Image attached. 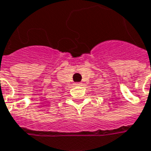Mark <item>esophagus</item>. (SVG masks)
I'll use <instances>...</instances> for the list:
<instances>
[{"instance_id": "34e87169", "label": "esophagus", "mask_w": 151, "mask_h": 151, "mask_svg": "<svg viewBox=\"0 0 151 151\" xmlns=\"http://www.w3.org/2000/svg\"><path fill=\"white\" fill-rule=\"evenodd\" d=\"M75 85H77V86H80V85H82V83H76Z\"/></svg>"}]
</instances>
